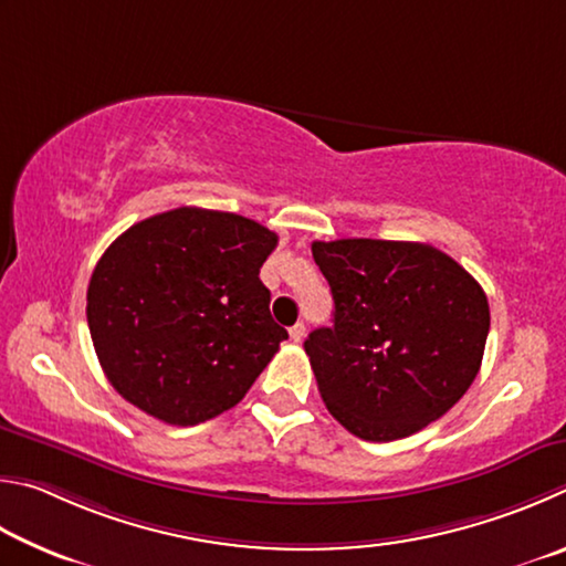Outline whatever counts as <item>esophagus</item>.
<instances>
[{
    "label": "esophagus",
    "instance_id": "34e87169",
    "mask_svg": "<svg viewBox=\"0 0 566 566\" xmlns=\"http://www.w3.org/2000/svg\"><path fill=\"white\" fill-rule=\"evenodd\" d=\"M305 338V325L303 323H295L291 328V340L293 343H301Z\"/></svg>",
    "mask_w": 566,
    "mask_h": 566
}]
</instances>
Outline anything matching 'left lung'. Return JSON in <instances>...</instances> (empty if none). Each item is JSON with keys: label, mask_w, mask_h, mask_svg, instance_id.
<instances>
[{"label": "left lung", "mask_w": 566, "mask_h": 566, "mask_svg": "<svg viewBox=\"0 0 566 566\" xmlns=\"http://www.w3.org/2000/svg\"><path fill=\"white\" fill-rule=\"evenodd\" d=\"M313 258L335 311L305 353L333 418L368 442L442 418L480 373L490 333L482 285L428 243L313 241Z\"/></svg>", "instance_id": "1"}]
</instances>
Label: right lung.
<instances>
[{"mask_svg": "<svg viewBox=\"0 0 566 566\" xmlns=\"http://www.w3.org/2000/svg\"><path fill=\"white\" fill-rule=\"evenodd\" d=\"M275 245L251 218L196 206L118 235L86 291L88 333L114 390L181 428L241 402L289 338L258 277Z\"/></svg>", "mask_w": 566, "mask_h": 566, "instance_id": "add662e5", "label": "right lung"}]
</instances>
